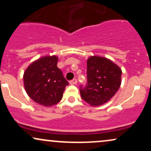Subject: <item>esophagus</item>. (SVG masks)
Returning a JSON list of instances; mask_svg holds the SVG:
<instances>
[{
  "instance_id": "esophagus-1",
  "label": "esophagus",
  "mask_w": 151,
  "mask_h": 151,
  "mask_svg": "<svg viewBox=\"0 0 151 151\" xmlns=\"http://www.w3.org/2000/svg\"><path fill=\"white\" fill-rule=\"evenodd\" d=\"M70 84H72V85H75V84H77V80L76 79H72V80H71L70 81Z\"/></svg>"
}]
</instances>
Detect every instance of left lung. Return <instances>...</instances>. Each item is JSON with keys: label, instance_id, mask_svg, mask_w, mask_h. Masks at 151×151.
Segmentation results:
<instances>
[{"label": "left lung", "instance_id": "1", "mask_svg": "<svg viewBox=\"0 0 151 151\" xmlns=\"http://www.w3.org/2000/svg\"><path fill=\"white\" fill-rule=\"evenodd\" d=\"M121 74L120 67L109 59L90 57L87 60V83L79 89L81 98L92 106L106 103L120 87Z\"/></svg>", "mask_w": 151, "mask_h": 151}]
</instances>
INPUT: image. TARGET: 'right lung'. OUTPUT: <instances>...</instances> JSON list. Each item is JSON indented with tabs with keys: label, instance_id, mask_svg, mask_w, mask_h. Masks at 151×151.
Masks as SVG:
<instances>
[{
	"label": "right lung",
	"instance_id": "right-lung-1",
	"mask_svg": "<svg viewBox=\"0 0 151 151\" xmlns=\"http://www.w3.org/2000/svg\"><path fill=\"white\" fill-rule=\"evenodd\" d=\"M58 57L46 56L32 62L24 72V86L36 103L52 106L62 99L69 82L58 68Z\"/></svg>",
	"mask_w": 151,
	"mask_h": 151
}]
</instances>
